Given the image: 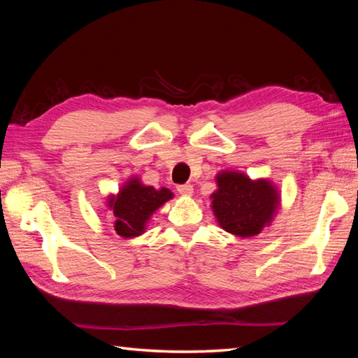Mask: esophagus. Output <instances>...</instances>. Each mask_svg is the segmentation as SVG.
Wrapping results in <instances>:
<instances>
[{
    "instance_id": "obj_1",
    "label": "esophagus",
    "mask_w": 358,
    "mask_h": 358,
    "mask_svg": "<svg viewBox=\"0 0 358 358\" xmlns=\"http://www.w3.org/2000/svg\"><path fill=\"white\" fill-rule=\"evenodd\" d=\"M177 191L181 195H186V196H191L194 194V186L192 185H180L177 186Z\"/></svg>"
}]
</instances>
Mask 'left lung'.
I'll return each mask as SVG.
<instances>
[{"mask_svg": "<svg viewBox=\"0 0 358 358\" xmlns=\"http://www.w3.org/2000/svg\"><path fill=\"white\" fill-rule=\"evenodd\" d=\"M210 195L220 227L238 237H254L269 226L280 206V195L269 180H250L241 172L223 171Z\"/></svg>", "mask_w": 358, "mask_h": 358, "instance_id": "1", "label": "left lung"}]
</instances>
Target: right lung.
I'll list each match as a JSON object with an SVG mask.
<instances>
[{
    "mask_svg": "<svg viewBox=\"0 0 358 358\" xmlns=\"http://www.w3.org/2000/svg\"><path fill=\"white\" fill-rule=\"evenodd\" d=\"M172 196L173 194L166 187L144 186L138 178L126 181L120 192L108 200L115 217V232L123 238L138 237L146 229L150 215Z\"/></svg>",
    "mask_w": 358,
    "mask_h": 358,
    "instance_id": "1",
    "label": "right lung"
}]
</instances>
